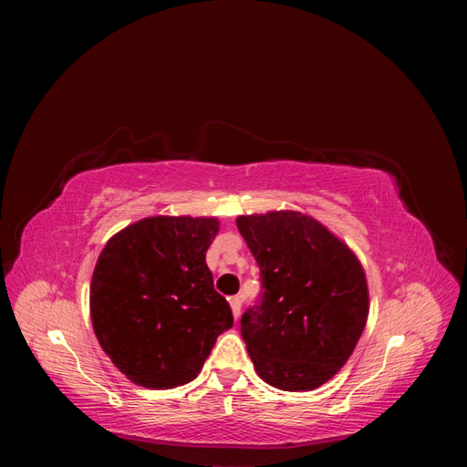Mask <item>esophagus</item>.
Returning a JSON list of instances; mask_svg holds the SVG:
<instances>
[{
	"label": "esophagus",
	"mask_w": 467,
	"mask_h": 467,
	"mask_svg": "<svg viewBox=\"0 0 467 467\" xmlns=\"http://www.w3.org/2000/svg\"><path fill=\"white\" fill-rule=\"evenodd\" d=\"M242 304H244L242 296H232V298H230V306H232V312H234L235 319L239 317V314H242Z\"/></svg>",
	"instance_id": "34e87169"
}]
</instances>
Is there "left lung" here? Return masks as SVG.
Instances as JSON below:
<instances>
[{"instance_id":"obj_1","label":"left lung","mask_w":467,"mask_h":467,"mask_svg":"<svg viewBox=\"0 0 467 467\" xmlns=\"http://www.w3.org/2000/svg\"><path fill=\"white\" fill-rule=\"evenodd\" d=\"M237 230L261 271V296L242 316L257 374L278 389L309 391L355 350L368 317L357 255L317 220L282 210L239 216Z\"/></svg>"}]
</instances>
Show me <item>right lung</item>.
<instances>
[{"mask_svg": "<svg viewBox=\"0 0 467 467\" xmlns=\"http://www.w3.org/2000/svg\"><path fill=\"white\" fill-rule=\"evenodd\" d=\"M216 218L153 216L112 235L91 278V321L107 357L134 384L169 389L202 370L234 325L206 251Z\"/></svg>", "mask_w": 467, "mask_h": 467, "instance_id": "obj_1", "label": "right lung"}]
</instances>
